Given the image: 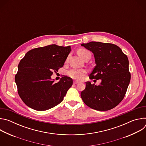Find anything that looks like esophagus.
<instances>
[{"label":"esophagus","mask_w":146,"mask_h":146,"mask_svg":"<svg viewBox=\"0 0 146 146\" xmlns=\"http://www.w3.org/2000/svg\"><path fill=\"white\" fill-rule=\"evenodd\" d=\"M78 83H79V82L77 81H74V82H73L74 84H78Z\"/></svg>","instance_id":"obj_1"}]
</instances>
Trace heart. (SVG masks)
<instances>
[{
    "label": "heart",
    "instance_id": "b5f03b06",
    "mask_svg": "<svg viewBox=\"0 0 146 146\" xmlns=\"http://www.w3.org/2000/svg\"><path fill=\"white\" fill-rule=\"evenodd\" d=\"M78 55L84 59L87 55H91L90 52L85 49H80L78 51ZM86 73V71L84 69H72L70 70L68 74V75L72 78L75 80H81L85 76Z\"/></svg>",
    "mask_w": 146,
    "mask_h": 146
}]
</instances>
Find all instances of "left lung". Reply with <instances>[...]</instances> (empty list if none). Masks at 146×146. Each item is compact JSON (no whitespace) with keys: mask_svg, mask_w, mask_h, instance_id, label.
<instances>
[{"mask_svg":"<svg viewBox=\"0 0 146 146\" xmlns=\"http://www.w3.org/2000/svg\"><path fill=\"white\" fill-rule=\"evenodd\" d=\"M94 54L96 66L90 79H101L100 85L86 82L81 97L86 105L96 110L107 111L117 106L126 94L131 80L127 56L117 46L91 41L81 44Z\"/></svg>","mask_w":146,"mask_h":146,"instance_id":"obj_1","label":"left lung"}]
</instances>
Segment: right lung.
I'll return each instance as SVG.
<instances>
[{"mask_svg":"<svg viewBox=\"0 0 146 146\" xmlns=\"http://www.w3.org/2000/svg\"><path fill=\"white\" fill-rule=\"evenodd\" d=\"M70 46L56 44L32 49L21 60L15 81L18 93L28 107L37 111L50 109L64 100L73 80L64 76L55 83L52 72L64 65Z\"/></svg>","mask_w":146,"mask_h":146,"instance_id":"right-lung-1","label":"right lung"}]
</instances>
